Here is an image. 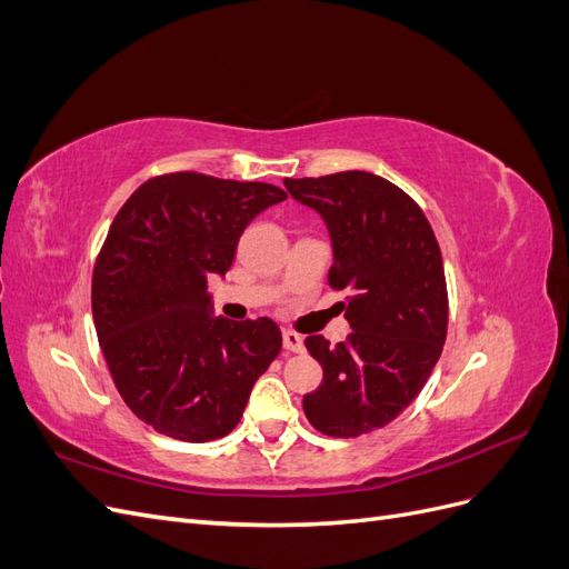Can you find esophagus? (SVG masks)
Instances as JSON below:
<instances>
[{"label":"esophagus","mask_w":569,"mask_h":569,"mask_svg":"<svg viewBox=\"0 0 569 569\" xmlns=\"http://www.w3.org/2000/svg\"><path fill=\"white\" fill-rule=\"evenodd\" d=\"M282 347H284L287 353H299V351H303V337L297 335V332H291V330H284L282 332Z\"/></svg>","instance_id":"34e87169"}]
</instances>
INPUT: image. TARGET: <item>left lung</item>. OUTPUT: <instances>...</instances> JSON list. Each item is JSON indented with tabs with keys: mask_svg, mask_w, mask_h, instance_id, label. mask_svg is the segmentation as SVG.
I'll list each match as a JSON object with an SVG mask.
<instances>
[{
	"mask_svg": "<svg viewBox=\"0 0 569 569\" xmlns=\"http://www.w3.org/2000/svg\"><path fill=\"white\" fill-rule=\"evenodd\" d=\"M284 187L330 230L327 280L347 291L351 325L337 347L306 337L322 382L303 396V412L318 432L353 439L401 416L437 366L449 327L441 251L420 206L380 176L343 170Z\"/></svg>",
	"mask_w": 569,
	"mask_h": 569,
	"instance_id": "left-lung-1",
	"label": "left lung"
}]
</instances>
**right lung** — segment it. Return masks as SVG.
I'll use <instances>...</instances> for the list:
<instances>
[{"mask_svg":"<svg viewBox=\"0 0 569 569\" xmlns=\"http://www.w3.org/2000/svg\"><path fill=\"white\" fill-rule=\"evenodd\" d=\"M284 199L268 182L187 170L147 180L113 218L92 274L94 327L118 393L159 435H230L278 358V325L213 318L206 289L232 266L249 222Z\"/></svg>","mask_w":569,"mask_h":569,"instance_id":"right-lung-1","label":"right lung"}]
</instances>
